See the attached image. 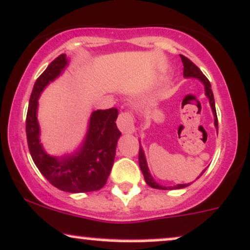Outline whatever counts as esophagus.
<instances>
[{"label": "esophagus", "instance_id": "obj_1", "mask_svg": "<svg viewBox=\"0 0 250 250\" xmlns=\"http://www.w3.org/2000/svg\"><path fill=\"white\" fill-rule=\"evenodd\" d=\"M117 124H118L119 130L122 131L123 133H132V132H134L133 116H132V113L128 112V111H124V112L119 114Z\"/></svg>", "mask_w": 250, "mask_h": 250}]
</instances>
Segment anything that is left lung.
I'll use <instances>...</instances> for the list:
<instances>
[{"mask_svg": "<svg viewBox=\"0 0 250 250\" xmlns=\"http://www.w3.org/2000/svg\"><path fill=\"white\" fill-rule=\"evenodd\" d=\"M180 57H181V61H183V64H184V76H185V77L198 78V79H200L202 83H204L205 91H206V96L208 97V99H209V104H210V106H212V110H213L215 127L218 128V116H216V110H215V101H214L213 91H212V87H210L209 81H208L206 76L202 73L201 70L199 69V67L196 66L192 61L188 60L187 57H185L184 55H180ZM139 166H140V169H142V172L144 174V178H145L146 184H147L149 187H152V188H155V189H179V188H185V187L189 186V185H190V184H180V185H177V186H173V187H171V186L166 187V186H161V185L155 183V181L153 180V178H152V175L149 174V172H148L147 163H146L145 154H144V151H143L142 147H139ZM204 172H202V173H204ZM202 173H201V174H202Z\"/></svg>", "mask_w": 250, "mask_h": 250, "instance_id": "obj_1", "label": "left lung"}]
</instances>
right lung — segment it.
Returning <instances> with one entry per match:
<instances>
[{
  "instance_id": "add662e5",
  "label": "right lung",
  "mask_w": 250,
  "mask_h": 250,
  "mask_svg": "<svg viewBox=\"0 0 250 250\" xmlns=\"http://www.w3.org/2000/svg\"><path fill=\"white\" fill-rule=\"evenodd\" d=\"M66 64V56L60 55L35 82L25 119L28 147L40 172L58 189L69 193L93 192L106 184L116 155L117 142L122 134L116 124L118 117L116 107L93 111L83 146L71 157L58 159L46 154L38 138V97L50 82L60 76Z\"/></svg>"
}]
</instances>
